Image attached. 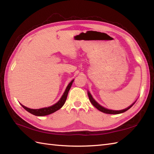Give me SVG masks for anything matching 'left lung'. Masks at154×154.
I'll use <instances>...</instances> for the list:
<instances>
[{"mask_svg": "<svg viewBox=\"0 0 154 154\" xmlns=\"http://www.w3.org/2000/svg\"><path fill=\"white\" fill-rule=\"evenodd\" d=\"M87 93H88V96H89V100L91 101V103H92L93 105L96 108V109H97L101 111V112H103L104 113H106V114H121V113H123L124 112H126V111H127L128 109H130V108H131L134 104V103L136 102V100L135 101L134 103H133L131 105H130L128 107L126 108V109H124L123 110H110V109H106V108H104V106H101L100 104H99V103H98L97 101L94 100L93 99V96L91 95V94L90 93V92L89 91H87Z\"/></svg>", "mask_w": 154, "mask_h": 154, "instance_id": "8db88e82", "label": "left lung"}]
</instances>
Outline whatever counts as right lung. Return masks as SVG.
I'll return each mask as SVG.
<instances>
[{
	"instance_id": "obj_1",
	"label": "right lung",
	"mask_w": 154,
	"mask_h": 154,
	"mask_svg": "<svg viewBox=\"0 0 154 154\" xmlns=\"http://www.w3.org/2000/svg\"><path fill=\"white\" fill-rule=\"evenodd\" d=\"M73 81H74V79L72 80L71 82L68 84V85L66 87V89H65V92L63 93V95L61 96V99L58 100V102L53 104V105H51L50 106H48V107L42 108V109H30V108H28V107L23 105V104H20L21 106L24 108L26 110H27L28 112L34 114V115H35V116H43L49 115V114L54 113L55 112V111H57L59 109H60L63 106V104H65V101H66L69 91V90L71 89V87L72 85V84H73Z\"/></svg>"
}]
</instances>
